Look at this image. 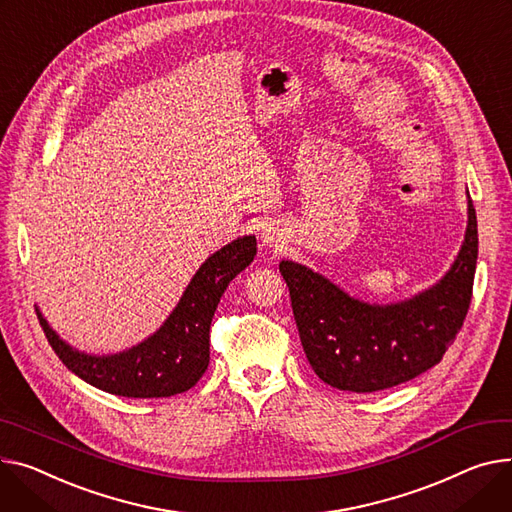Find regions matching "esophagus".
<instances>
[{"label":"esophagus","mask_w":512,"mask_h":512,"mask_svg":"<svg viewBox=\"0 0 512 512\" xmlns=\"http://www.w3.org/2000/svg\"><path fill=\"white\" fill-rule=\"evenodd\" d=\"M261 234H263V236H261L263 243L269 245V247H278V245L282 243V234H280V230L274 228V226H265Z\"/></svg>","instance_id":"34e87169"}]
</instances>
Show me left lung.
<instances>
[{"label":"left lung","mask_w":512,"mask_h":512,"mask_svg":"<svg viewBox=\"0 0 512 512\" xmlns=\"http://www.w3.org/2000/svg\"><path fill=\"white\" fill-rule=\"evenodd\" d=\"M461 251L447 276L426 292L395 304L352 298L300 263L282 261L300 342L317 377L352 393L383 391L438 364L469 311L478 220L469 199Z\"/></svg>","instance_id":"left-lung-1"}]
</instances>
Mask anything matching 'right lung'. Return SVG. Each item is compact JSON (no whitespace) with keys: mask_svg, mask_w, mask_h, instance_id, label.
I'll return each instance as SVG.
<instances>
[{"mask_svg":"<svg viewBox=\"0 0 512 512\" xmlns=\"http://www.w3.org/2000/svg\"><path fill=\"white\" fill-rule=\"evenodd\" d=\"M257 253L255 236L236 238L206 259L175 311L142 344L113 356H90L67 346L37 311L59 360L92 387L121 397H170L197 385L210 364V325L226 286Z\"/></svg>","mask_w":512,"mask_h":512,"instance_id":"obj_1","label":"right lung"}]
</instances>
